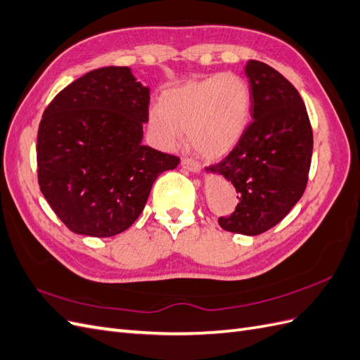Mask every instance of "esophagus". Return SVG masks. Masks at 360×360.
<instances>
[{
    "mask_svg": "<svg viewBox=\"0 0 360 360\" xmlns=\"http://www.w3.org/2000/svg\"><path fill=\"white\" fill-rule=\"evenodd\" d=\"M181 164H182L184 169H187L190 172H199L200 170V164L198 161H194L193 158H188V157H184Z\"/></svg>",
    "mask_w": 360,
    "mask_h": 360,
    "instance_id": "34e87169",
    "label": "esophagus"
}]
</instances>
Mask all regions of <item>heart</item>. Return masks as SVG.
<instances>
[{
	"mask_svg": "<svg viewBox=\"0 0 360 360\" xmlns=\"http://www.w3.org/2000/svg\"><path fill=\"white\" fill-rule=\"evenodd\" d=\"M252 91L235 72L169 89L160 98V108L149 112V128L166 148H174L182 132L203 157L220 158L238 145L248 128Z\"/></svg>",
	"mask_w": 360,
	"mask_h": 360,
	"instance_id": "obj_1",
	"label": "heart"
}]
</instances>
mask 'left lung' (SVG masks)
Masks as SVG:
<instances>
[{
  "label": "left lung",
  "mask_w": 360,
  "mask_h": 360,
  "mask_svg": "<svg viewBox=\"0 0 360 360\" xmlns=\"http://www.w3.org/2000/svg\"><path fill=\"white\" fill-rule=\"evenodd\" d=\"M252 91L253 122L238 145L208 172L237 190L238 205L219 217L224 231L259 235L271 229L303 196L314 148L312 128L297 89L258 60L245 65Z\"/></svg>",
  "instance_id": "8db88e82"
}]
</instances>
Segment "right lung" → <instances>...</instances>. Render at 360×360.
<instances>
[{
	"mask_svg": "<svg viewBox=\"0 0 360 360\" xmlns=\"http://www.w3.org/2000/svg\"><path fill=\"white\" fill-rule=\"evenodd\" d=\"M149 87L125 66L87 72L44 111L37 132V178L49 207L79 235L127 231L152 184L179 158L141 145Z\"/></svg>",
	"mask_w": 360,
	"mask_h": 360,
	"instance_id": "right-lung-1",
	"label": "right lung"
}]
</instances>
